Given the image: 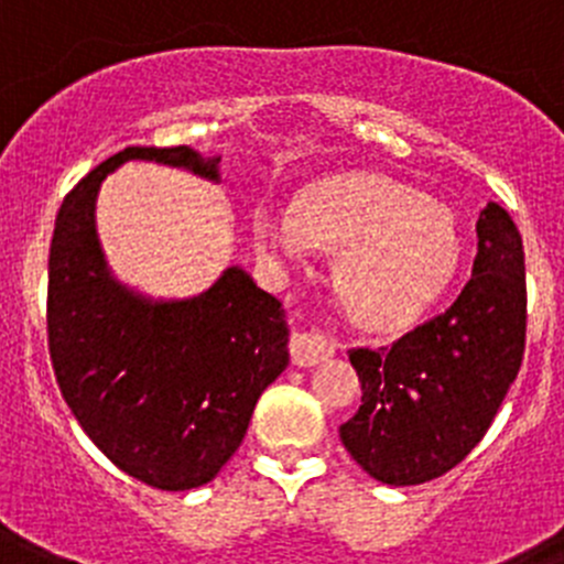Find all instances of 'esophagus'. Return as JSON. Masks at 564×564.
Instances as JSON below:
<instances>
[{"mask_svg": "<svg viewBox=\"0 0 564 564\" xmlns=\"http://www.w3.org/2000/svg\"><path fill=\"white\" fill-rule=\"evenodd\" d=\"M289 354H292V365L314 367L328 356V345L317 334H294L289 339Z\"/></svg>", "mask_w": 564, "mask_h": 564, "instance_id": "34e87169", "label": "esophagus"}]
</instances>
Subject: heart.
<instances>
[{
    "mask_svg": "<svg viewBox=\"0 0 564 564\" xmlns=\"http://www.w3.org/2000/svg\"><path fill=\"white\" fill-rule=\"evenodd\" d=\"M258 247L278 264L336 250V289L356 319L394 328L429 308L454 281L462 230L445 205L381 175L319 183L294 208L256 210Z\"/></svg>",
    "mask_w": 564,
    "mask_h": 564,
    "instance_id": "obj_1",
    "label": "heart"
}]
</instances>
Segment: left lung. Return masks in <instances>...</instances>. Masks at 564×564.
Returning <instances> with one entry per match:
<instances>
[{
	"label": "left lung",
	"instance_id": "8db88e82",
	"mask_svg": "<svg viewBox=\"0 0 564 564\" xmlns=\"http://www.w3.org/2000/svg\"><path fill=\"white\" fill-rule=\"evenodd\" d=\"M473 275L448 312L387 347H354L361 406L339 425L372 478L412 487L454 470L496 420L525 350V264L498 203L476 223Z\"/></svg>",
	"mask_w": 564,
	"mask_h": 564
}]
</instances>
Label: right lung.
I'll return each instance as SVG.
<instances>
[{"instance_id":"right-lung-1","label":"right lung","mask_w":564,"mask_h":564,"mask_svg":"<svg viewBox=\"0 0 564 564\" xmlns=\"http://www.w3.org/2000/svg\"><path fill=\"white\" fill-rule=\"evenodd\" d=\"M217 177L181 147H128L63 199L50 247L46 334L63 401L119 470L155 489L208 484L236 454L258 398L289 365L281 300L239 267L181 303L135 297L105 270L94 230L99 183L119 163Z\"/></svg>"}]
</instances>
